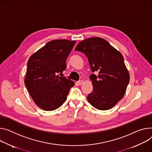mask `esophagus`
I'll use <instances>...</instances> for the list:
<instances>
[{"instance_id":"1","label":"esophagus","mask_w":152,"mask_h":152,"mask_svg":"<svg viewBox=\"0 0 152 152\" xmlns=\"http://www.w3.org/2000/svg\"><path fill=\"white\" fill-rule=\"evenodd\" d=\"M83 82H84V80H79V81L77 82V84L78 86H80V85L82 84V83H83Z\"/></svg>"}]
</instances>
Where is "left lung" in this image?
<instances>
[{"label":"left lung","mask_w":152,"mask_h":152,"mask_svg":"<svg viewBox=\"0 0 152 152\" xmlns=\"http://www.w3.org/2000/svg\"><path fill=\"white\" fill-rule=\"evenodd\" d=\"M75 51L88 58L91 71L93 91L87 100L94 108L107 110L114 107L125 94L130 75L122 54L101 37H90L81 41Z\"/></svg>","instance_id":"obj_1"}]
</instances>
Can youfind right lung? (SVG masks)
Segmentation results:
<instances>
[{
	"label": "right lung",
	"instance_id": "1",
	"mask_svg": "<svg viewBox=\"0 0 152 152\" xmlns=\"http://www.w3.org/2000/svg\"><path fill=\"white\" fill-rule=\"evenodd\" d=\"M75 40L50 41L32 54L27 63L25 85L34 103L46 111L60 107L75 82L58 74L65 70L66 59Z\"/></svg>",
	"mask_w": 152,
	"mask_h": 152
}]
</instances>
